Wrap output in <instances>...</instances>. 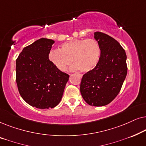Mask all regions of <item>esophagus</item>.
Wrapping results in <instances>:
<instances>
[{
  "label": "esophagus",
  "mask_w": 146,
  "mask_h": 146,
  "mask_svg": "<svg viewBox=\"0 0 146 146\" xmlns=\"http://www.w3.org/2000/svg\"><path fill=\"white\" fill-rule=\"evenodd\" d=\"M78 76H79V77L80 78H82V74H79Z\"/></svg>",
  "instance_id": "obj_1"
}]
</instances>
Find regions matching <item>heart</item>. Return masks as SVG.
<instances>
[{
	"instance_id": "1",
	"label": "heart",
	"mask_w": 146,
	"mask_h": 146,
	"mask_svg": "<svg viewBox=\"0 0 146 146\" xmlns=\"http://www.w3.org/2000/svg\"><path fill=\"white\" fill-rule=\"evenodd\" d=\"M100 48L94 39H74L62 44L60 50H52L49 52L50 61L61 71H65L70 64L73 69L80 70L84 72L92 70L98 63Z\"/></svg>"
}]
</instances>
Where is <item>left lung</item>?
<instances>
[{"label":"left lung","instance_id":"8db88e82","mask_svg":"<svg viewBox=\"0 0 146 146\" xmlns=\"http://www.w3.org/2000/svg\"><path fill=\"white\" fill-rule=\"evenodd\" d=\"M100 48L95 68L83 75L80 92L89 105L104 106L117 96L127 75L126 54L118 42L100 32L94 33Z\"/></svg>","mask_w":146,"mask_h":146}]
</instances>
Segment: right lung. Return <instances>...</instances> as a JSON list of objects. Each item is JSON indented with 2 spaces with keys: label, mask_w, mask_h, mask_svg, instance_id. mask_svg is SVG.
<instances>
[{
  "label": "right lung",
  "mask_w": 146,
  "mask_h": 146,
  "mask_svg": "<svg viewBox=\"0 0 146 146\" xmlns=\"http://www.w3.org/2000/svg\"><path fill=\"white\" fill-rule=\"evenodd\" d=\"M53 40H37L24 48L16 60V81L21 97L31 106L53 108L60 102L69 75L49 60Z\"/></svg>",
  "instance_id": "add662e5"
}]
</instances>
